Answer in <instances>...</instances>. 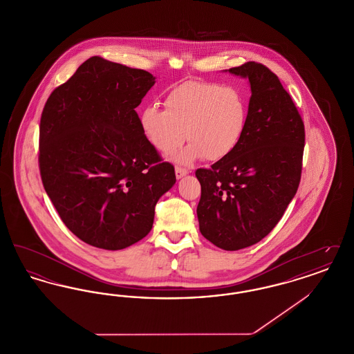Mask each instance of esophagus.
Wrapping results in <instances>:
<instances>
[{"label":"esophagus","mask_w":354,"mask_h":354,"mask_svg":"<svg viewBox=\"0 0 354 354\" xmlns=\"http://www.w3.org/2000/svg\"><path fill=\"white\" fill-rule=\"evenodd\" d=\"M187 174H188V169H183V167H180V166H176V167H175V175H176L178 179H182Z\"/></svg>","instance_id":"obj_1"}]
</instances>
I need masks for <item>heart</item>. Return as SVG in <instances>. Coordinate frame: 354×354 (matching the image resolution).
<instances>
[{
	"label": "heart",
	"instance_id": "heart-1",
	"mask_svg": "<svg viewBox=\"0 0 354 354\" xmlns=\"http://www.w3.org/2000/svg\"><path fill=\"white\" fill-rule=\"evenodd\" d=\"M247 119V100L237 87L185 81L166 95L165 110L146 107L139 123L159 151H172L185 136L188 143L175 159L189 163L202 156L220 160L230 155L245 131Z\"/></svg>",
	"mask_w": 354,
	"mask_h": 354
}]
</instances>
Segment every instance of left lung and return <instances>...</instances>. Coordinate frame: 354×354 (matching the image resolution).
Instances as JSON below:
<instances>
[{
  "label": "left lung",
  "instance_id": "left-lung-1",
  "mask_svg": "<svg viewBox=\"0 0 354 354\" xmlns=\"http://www.w3.org/2000/svg\"><path fill=\"white\" fill-rule=\"evenodd\" d=\"M247 78L252 95L235 150L196 169L202 235L225 251L259 243L283 218L301 179L305 130L290 95L270 68L247 62L228 70Z\"/></svg>",
  "mask_w": 354,
  "mask_h": 354
}]
</instances>
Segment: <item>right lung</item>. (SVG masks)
I'll list each match as a JSON object with an SVG mask.
<instances>
[{"mask_svg": "<svg viewBox=\"0 0 354 354\" xmlns=\"http://www.w3.org/2000/svg\"><path fill=\"white\" fill-rule=\"evenodd\" d=\"M153 84L146 70L91 57L44 107L42 183L65 225L93 247L118 251L142 240L176 182L135 111Z\"/></svg>", "mask_w": 354, "mask_h": 354, "instance_id": "right-lung-1", "label": "right lung"}]
</instances>
